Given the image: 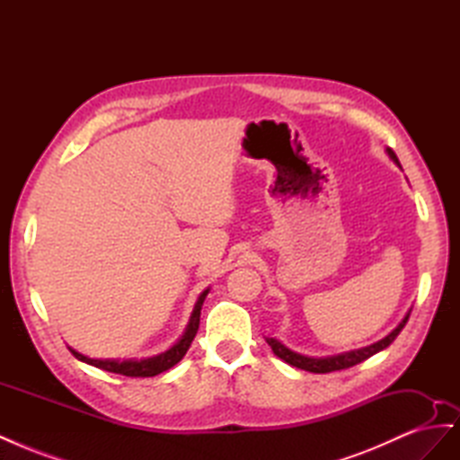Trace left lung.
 Listing matches in <instances>:
<instances>
[{
    "mask_svg": "<svg viewBox=\"0 0 460 460\" xmlns=\"http://www.w3.org/2000/svg\"><path fill=\"white\" fill-rule=\"evenodd\" d=\"M389 157H392L397 164H399V159L394 153V149H387ZM411 313L402 318V323L389 333V336H385L384 340H380L378 343L374 345H368V347H363V349H357V351H349V353H343V355H336V357H326V358H313V357H305V355H299L296 351L288 349V347H284L280 341H276L274 338H267V343L272 347V351L276 357H280L282 360H286L288 365L296 367V368H301V370H307V372H314V374H328V372H336V370H345V368H351L358 363H363V360L370 358L372 355L380 353L382 349H385L387 345H392L394 340L399 336L401 330L405 328L407 320H409Z\"/></svg>",
    "mask_w": 460,
    "mask_h": 460,
    "instance_id": "1",
    "label": "left lung"
}]
</instances>
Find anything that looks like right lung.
<instances>
[{
	"label": "right lung",
	"instance_id": "right-lung-1",
	"mask_svg": "<svg viewBox=\"0 0 460 460\" xmlns=\"http://www.w3.org/2000/svg\"><path fill=\"white\" fill-rule=\"evenodd\" d=\"M208 294V289H205L203 294L199 296L198 303H196V309H193L191 313V318H190V324L184 332V336L180 338V341L171 347L169 351H164L157 357H151V358H146V360H100V358H88L84 355L76 353L75 349H71V353L82 360V363H88L92 367H97L102 370H107V372H115V374H122V376H130V378H149V376H157L164 370L172 368L174 365H178L180 360H182V357L186 355V351L190 349V345L193 341V338H196L198 333V328H199V314H201V305L205 301Z\"/></svg>",
	"mask_w": 460,
	"mask_h": 460
}]
</instances>
